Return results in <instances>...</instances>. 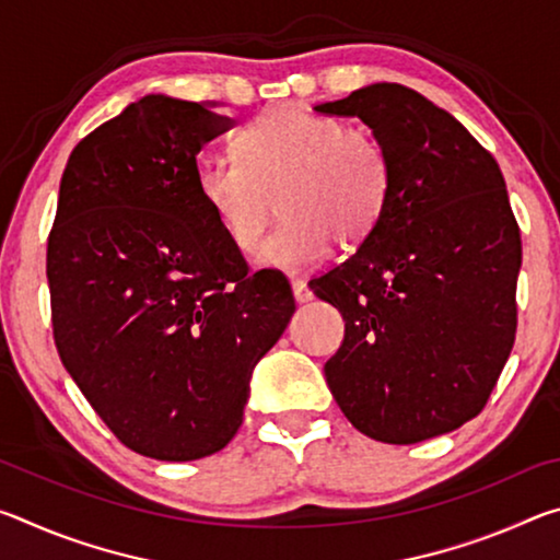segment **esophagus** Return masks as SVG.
Wrapping results in <instances>:
<instances>
[{"mask_svg": "<svg viewBox=\"0 0 560 560\" xmlns=\"http://www.w3.org/2000/svg\"><path fill=\"white\" fill-rule=\"evenodd\" d=\"M291 289H293V299H296L299 303H306V301L314 299V293H311V289L306 287V281H303V279H293Z\"/></svg>", "mask_w": 560, "mask_h": 560, "instance_id": "34e87169", "label": "esophagus"}]
</instances>
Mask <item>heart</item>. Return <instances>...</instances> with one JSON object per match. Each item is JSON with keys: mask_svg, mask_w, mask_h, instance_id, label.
<instances>
[{"mask_svg": "<svg viewBox=\"0 0 560 560\" xmlns=\"http://www.w3.org/2000/svg\"><path fill=\"white\" fill-rule=\"evenodd\" d=\"M240 155H205L197 192L240 252L261 244L267 269L303 271L326 257L330 242L350 249L375 230L390 197L393 167L371 130L343 126L296 106H273L236 132Z\"/></svg>", "mask_w": 560, "mask_h": 560, "instance_id": "1", "label": "heart"}]
</instances>
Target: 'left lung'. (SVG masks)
<instances>
[{"mask_svg":"<svg viewBox=\"0 0 560 560\" xmlns=\"http://www.w3.org/2000/svg\"><path fill=\"white\" fill-rule=\"evenodd\" d=\"M316 110L358 116L393 167L375 230L308 281L346 320L326 383L377 442L457 430L485 410L516 338L521 234L504 175L457 118L400 83Z\"/></svg>","mask_w":560,"mask_h":560,"instance_id":"1","label":"left lung"}]
</instances>
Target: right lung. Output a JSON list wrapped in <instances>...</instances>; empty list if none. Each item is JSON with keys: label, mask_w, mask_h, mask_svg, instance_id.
<instances>
[{"label": "right lung", "mask_w": 560, "mask_h": 560, "mask_svg": "<svg viewBox=\"0 0 560 560\" xmlns=\"http://www.w3.org/2000/svg\"><path fill=\"white\" fill-rule=\"evenodd\" d=\"M232 126L145 96L66 163L46 249L54 343L128 450L189 462L226 447L252 371L296 311L281 271L249 273L197 192V153Z\"/></svg>", "instance_id": "right-lung-1"}]
</instances>
